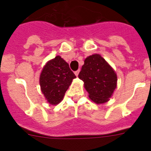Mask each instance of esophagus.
Instances as JSON below:
<instances>
[{"label":"esophagus","mask_w":151,"mask_h":151,"mask_svg":"<svg viewBox=\"0 0 151 151\" xmlns=\"http://www.w3.org/2000/svg\"><path fill=\"white\" fill-rule=\"evenodd\" d=\"M78 73H79V69H78V70H77V71L75 72V75H76V76H78Z\"/></svg>","instance_id":"esophagus-1"}]
</instances>
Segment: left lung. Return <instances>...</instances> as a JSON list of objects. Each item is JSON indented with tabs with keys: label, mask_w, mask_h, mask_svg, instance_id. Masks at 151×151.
I'll list each match as a JSON object with an SVG mask.
<instances>
[{
	"label": "left lung",
	"mask_w": 151,
	"mask_h": 151,
	"mask_svg": "<svg viewBox=\"0 0 151 151\" xmlns=\"http://www.w3.org/2000/svg\"><path fill=\"white\" fill-rule=\"evenodd\" d=\"M84 62L78 78L84 82L89 98L98 104L106 103L116 88L115 71L100 54L89 56Z\"/></svg>",
	"instance_id": "8db88e82"
}]
</instances>
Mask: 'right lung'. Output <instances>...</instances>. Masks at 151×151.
Listing matches in <instances>:
<instances>
[{"label":"right lung","instance_id":"add662e5","mask_svg":"<svg viewBox=\"0 0 151 151\" xmlns=\"http://www.w3.org/2000/svg\"><path fill=\"white\" fill-rule=\"evenodd\" d=\"M75 78L76 76L69 64L60 56L49 60L44 66L39 79L41 90L47 101L51 105L58 104Z\"/></svg>","mask_w":151,"mask_h":151}]
</instances>
